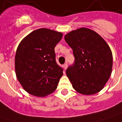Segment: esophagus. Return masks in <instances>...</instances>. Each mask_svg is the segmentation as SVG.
<instances>
[{"mask_svg": "<svg viewBox=\"0 0 122 122\" xmlns=\"http://www.w3.org/2000/svg\"><path fill=\"white\" fill-rule=\"evenodd\" d=\"M67 66H68V64H67V63L64 64L63 66L64 69V70H66V68H67Z\"/></svg>", "mask_w": 122, "mask_h": 122, "instance_id": "esophagus-1", "label": "esophagus"}]
</instances>
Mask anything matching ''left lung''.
Masks as SVG:
<instances>
[{
  "instance_id": "8db88e82",
  "label": "left lung",
  "mask_w": 122,
  "mask_h": 122,
  "mask_svg": "<svg viewBox=\"0 0 122 122\" xmlns=\"http://www.w3.org/2000/svg\"><path fill=\"white\" fill-rule=\"evenodd\" d=\"M64 39L75 56L73 65L66 71L73 87L83 95L99 92L112 72L113 56L109 45L95 31L86 28L68 32Z\"/></svg>"
}]
</instances>
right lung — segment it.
<instances>
[{
    "mask_svg": "<svg viewBox=\"0 0 122 122\" xmlns=\"http://www.w3.org/2000/svg\"><path fill=\"white\" fill-rule=\"evenodd\" d=\"M62 33L47 28L32 31L17 47L15 70L24 90L33 96L43 97L57 88L63 69L56 62L54 48Z\"/></svg>",
    "mask_w": 122,
    "mask_h": 122,
    "instance_id": "right-lung-1",
    "label": "right lung"
}]
</instances>
